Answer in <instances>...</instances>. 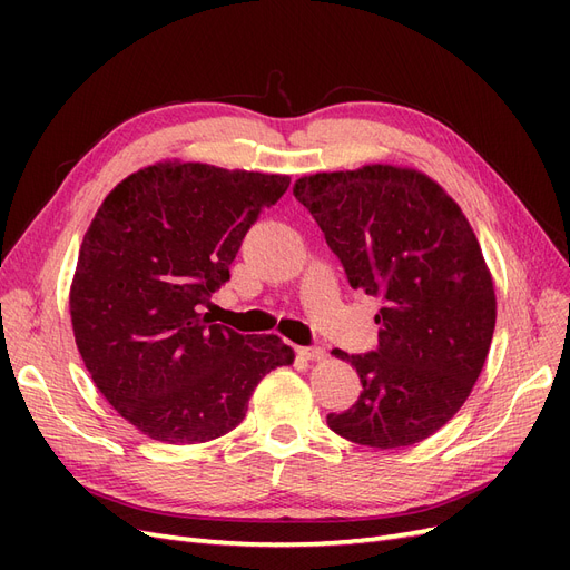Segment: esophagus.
<instances>
[{
    "label": "esophagus",
    "mask_w": 570,
    "mask_h": 570,
    "mask_svg": "<svg viewBox=\"0 0 570 570\" xmlns=\"http://www.w3.org/2000/svg\"><path fill=\"white\" fill-rule=\"evenodd\" d=\"M295 352L299 358H306V361H318L325 354L321 347H297Z\"/></svg>",
    "instance_id": "1"
}]
</instances>
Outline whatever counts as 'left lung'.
<instances>
[{"mask_svg":"<svg viewBox=\"0 0 570 570\" xmlns=\"http://www.w3.org/2000/svg\"><path fill=\"white\" fill-rule=\"evenodd\" d=\"M316 218L352 289L383 302L377 347L347 354L358 400L327 413L356 444L400 450L450 421L485 364L497 321L492 275L459 204L428 176L373 164L292 187Z\"/></svg>","mask_w":570,"mask_h":570,"instance_id":"1","label":"left lung"}]
</instances>
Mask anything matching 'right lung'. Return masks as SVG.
Listing matches in <instances>:
<instances>
[{"mask_svg":"<svg viewBox=\"0 0 570 570\" xmlns=\"http://www.w3.org/2000/svg\"><path fill=\"white\" fill-rule=\"evenodd\" d=\"M287 176L166 161L101 202L71 285L78 352L140 433L197 444L243 423L266 373L295 358L278 335H239L202 314Z\"/></svg>","mask_w":570,"mask_h":570,"instance_id":"right-lung-1","label":"right lung"}]
</instances>
